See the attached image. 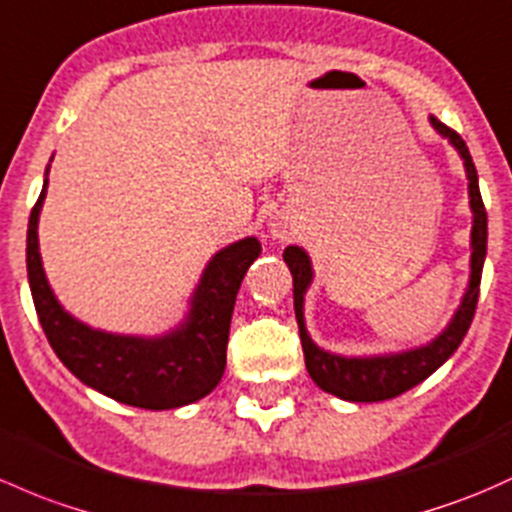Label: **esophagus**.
Returning a JSON list of instances; mask_svg holds the SVG:
<instances>
[{"instance_id":"esophagus-1","label":"esophagus","mask_w":512,"mask_h":512,"mask_svg":"<svg viewBox=\"0 0 512 512\" xmlns=\"http://www.w3.org/2000/svg\"><path fill=\"white\" fill-rule=\"evenodd\" d=\"M270 233H272V238L282 240V238H287V235H292V225H289V220L284 218V215H277V218H272V223H270Z\"/></svg>"}]
</instances>
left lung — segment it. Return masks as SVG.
<instances>
[{
	"instance_id": "1",
	"label": "left lung",
	"mask_w": 512,
	"mask_h": 512,
	"mask_svg": "<svg viewBox=\"0 0 512 512\" xmlns=\"http://www.w3.org/2000/svg\"><path fill=\"white\" fill-rule=\"evenodd\" d=\"M429 122L459 152V157L464 159L466 179H469V206L473 213L469 287H466L464 297H461L459 309L454 311L451 321L437 338H432L424 346L410 348V351L380 355H341L316 346L311 341L309 331H306L304 321V297L309 292L311 282H314V267H311V260L304 247L299 245H289L282 255L294 279V314H297L306 370H309L311 380L321 390L328 392V395L341 397V400L383 402L412 390L414 385L427 380L434 370L441 368L454 355L456 348L464 341L466 331H469L473 314H476V301L478 292H481V272L483 262H486L488 242V215L486 208H483L481 191H478V174L464 139L454 129L446 127L444 122H439L437 117H429Z\"/></svg>"
}]
</instances>
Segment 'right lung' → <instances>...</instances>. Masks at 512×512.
Here are the masks:
<instances>
[{
  "mask_svg": "<svg viewBox=\"0 0 512 512\" xmlns=\"http://www.w3.org/2000/svg\"><path fill=\"white\" fill-rule=\"evenodd\" d=\"M51 164L46 166V176ZM43 179L26 230V272L36 314L53 353L83 385L142 410H176L215 390L225 373L230 319L247 267L260 257L257 238H242L208 260L179 326L161 336L110 333L83 324L63 309L43 272L39 215L46 201Z\"/></svg>",
  "mask_w": 512,
  "mask_h": 512,
  "instance_id": "obj_1",
  "label": "right lung"
}]
</instances>
